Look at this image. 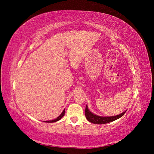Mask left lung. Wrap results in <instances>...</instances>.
<instances>
[{
    "label": "left lung",
    "mask_w": 154,
    "mask_h": 154,
    "mask_svg": "<svg viewBox=\"0 0 154 154\" xmlns=\"http://www.w3.org/2000/svg\"><path fill=\"white\" fill-rule=\"evenodd\" d=\"M125 112L126 111L118 116H110V117H102V116H97L88 110L87 105L86 106L85 110V117L87 119L89 122L94 124H105V123H108L112 122H114V121L119 119L121 117H122Z\"/></svg>",
    "instance_id": "left-lung-1"
}]
</instances>
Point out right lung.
<instances>
[{
    "label": "right lung",
    "mask_w": 154,
    "mask_h": 154,
    "mask_svg": "<svg viewBox=\"0 0 154 154\" xmlns=\"http://www.w3.org/2000/svg\"><path fill=\"white\" fill-rule=\"evenodd\" d=\"M64 114H65V109L63 110V111L62 112V114H60L57 118H56V119H54L53 120H51V121H46L45 122L46 123H54V122H58V121H59L60 119H61L63 117V116H64Z\"/></svg>",
    "instance_id": "right-lung-1"
}]
</instances>
